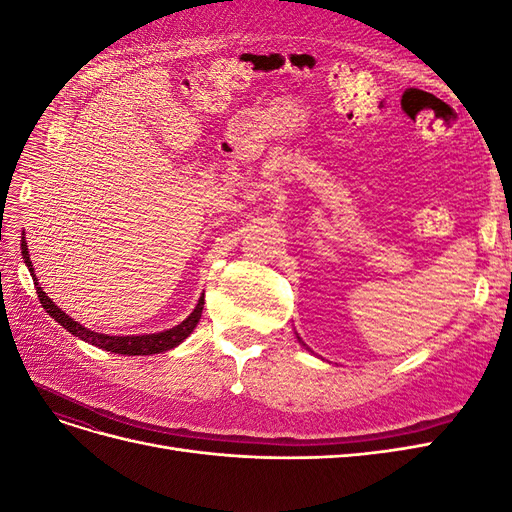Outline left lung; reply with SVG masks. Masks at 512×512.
Instances as JSON below:
<instances>
[{"label":"left lung","instance_id":"8db88e82","mask_svg":"<svg viewBox=\"0 0 512 512\" xmlns=\"http://www.w3.org/2000/svg\"><path fill=\"white\" fill-rule=\"evenodd\" d=\"M299 342H301V339H299Z\"/></svg>","mask_w":512,"mask_h":512}]
</instances>
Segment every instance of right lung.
<instances>
[{
    "label": "right lung",
    "instance_id": "obj_1",
    "mask_svg": "<svg viewBox=\"0 0 512 512\" xmlns=\"http://www.w3.org/2000/svg\"><path fill=\"white\" fill-rule=\"evenodd\" d=\"M21 254L25 265L34 277V284H36V292H38V299L42 303V307L46 309V314L51 318H55L61 327L66 331H70L72 335H76L83 342L102 348L106 352H115V354H128V356H136V354H160L166 350H173L175 346H179L185 337H188L203 316V305H205V297H200L194 312L185 318L177 327L162 331V333H149V335H104V333H96V331H89L85 329L81 322H76L74 318H70L66 312H61V309L46 297V292L38 286V277L34 275V265L32 260H29V252H27V243L25 237H21Z\"/></svg>",
    "mask_w": 512,
    "mask_h": 512
}]
</instances>
